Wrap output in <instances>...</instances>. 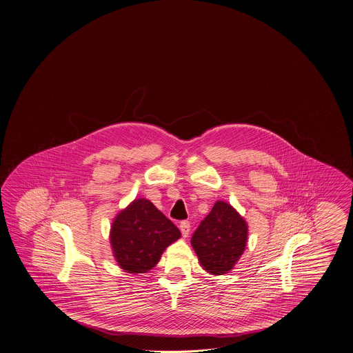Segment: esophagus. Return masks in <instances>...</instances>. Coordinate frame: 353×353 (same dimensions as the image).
<instances>
[{
    "label": "esophagus",
    "instance_id": "34e87169",
    "mask_svg": "<svg viewBox=\"0 0 353 353\" xmlns=\"http://www.w3.org/2000/svg\"><path fill=\"white\" fill-rule=\"evenodd\" d=\"M179 227H181V234H183V237H188L190 231H191V223L188 222V221H183Z\"/></svg>",
    "mask_w": 353,
    "mask_h": 353
}]
</instances>
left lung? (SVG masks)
Wrapping results in <instances>:
<instances>
[{"mask_svg": "<svg viewBox=\"0 0 353 353\" xmlns=\"http://www.w3.org/2000/svg\"><path fill=\"white\" fill-rule=\"evenodd\" d=\"M248 242V224L230 203L216 201L200 223L191 243L202 268L212 274L231 271Z\"/></svg>", "mask_w": 353, "mask_h": 353, "instance_id": "8db88e82", "label": "left lung"}]
</instances>
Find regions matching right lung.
<instances>
[{
    "label": "right lung",
    "mask_w": 353,
    "mask_h": 353,
    "mask_svg": "<svg viewBox=\"0 0 353 353\" xmlns=\"http://www.w3.org/2000/svg\"><path fill=\"white\" fill-rule=\"evenodd\" d=\"M181 237V231L151 201L137 199L112 223V252L125 272L145 273L163 250Z\"/></svg>",
    "instance_id": "add662e5"
}]
</instances>
